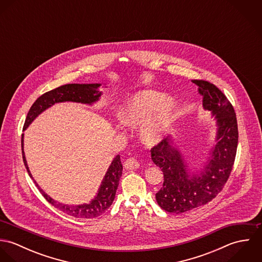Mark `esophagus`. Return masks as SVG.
<instances>
[{"instance_id":"34e87169","label":"esophagus","mask_w":262,"mask_h":262,"mask_svg":"<svg viewBox=\"0 0 262 262\" xmlns=\"http://www.w3.org/2000/svg\"><path fill=\"white\" fill-rule=\"evenodd\" d=\"M124 167L126 169H130V170L136 169V168L139 167V162H138V160L136 158L130 157V158L126 159V161L124 162Z\"/></svg>"}]
</instances>
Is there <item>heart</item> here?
Instances as JSON below:
<instances>
[{"mask_svg": "<svg viewBox=\"0 0 262 262\" xmlns=\"http://www.w3.org/2000/svg\"><path fill=\"white\" fill-rule=\"evenodd\" d=\"M178 104L171 98L156 91L137 93L119 113L125 126L137 128L141 124L140 136L148 145L160 142L170 130L177 115Z\"/></svg>", "mask_w": 262, "mask_h": 262, "instance_id": "obj_1", "label": "heart"}]
</instances>
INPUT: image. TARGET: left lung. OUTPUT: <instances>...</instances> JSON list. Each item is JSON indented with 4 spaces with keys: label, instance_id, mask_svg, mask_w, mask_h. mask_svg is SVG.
Returning a JSON list of instances; mask_svg holds the SVG:
<instances>
[{
    "label": "left lung",
    "instance_id": "left-lung-1",
    "mask_svg": "<svg viewBox=\"0 0 262 262\" xmlns=\"http://www.w3.org/2000/svg\"><path fill=\"white\" fill-rule=\"evenodd\" d=\"M203 97V106L216 117L217 144L203 170L190 174L180 149L170 136L153 146L152 161L161 168L164 182L156 192L157 204L166 212L181 214L211 202L223 189L235 161L238 126L232 104L213 83L193 79Z\"/></svg>",
    "mask_w": 262,
    "mask_h": 262
}]
</instances>
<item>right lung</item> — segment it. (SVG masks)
Segmentation results:
<instances>
[{
  "instance_id": "obj_1",
  "label": "right lung",
  "mask_w": 262,
  "mask_h": 262,
  "mask_svg": "<svg viewBox=\"0 0 262 262\" xmlns=\"http://www.w3.org/2000/svg\"><path fill=\"white\" fill-rule=\"evenodd\" d=\"M100 85H101L100 83H86V84L85 83H81V84L69 83L43 94L31 106L29 112L27 114L23 130H25L32 123V121L37 117L39 114L45 111L47 108L51 107L55 103L76 102V103L92 105L93 103L97 102L102 95V93L98 91ZM23 136L24 134H22V139H21L23 161L29 177L33 179L29 170V167L27 165V161L25 158L24 150H23V142H24ZM122 169H123V166L121 163L120 155H117L113 159L112 163L105 174V178L102 182L101 187L99 188L97 196L90 204H83V205L74 206V205H66V204L58 203L53 199H51L47 193H45L39 187L36 182L34 183L36 184V187H38V189L40 190L42 195L46 199V201L50 203L52 206H54L55 208H57L58 210L75 218L93 219L101 216L112 205L113 201L115 199L116 190L119 186V181L122 176Z\"/></svg>"
}]
</instances>
